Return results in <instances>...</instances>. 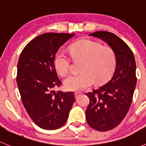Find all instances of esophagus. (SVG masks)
<instances>
[{"label":"esophagus","instance_id":"34e87169","mask_svg":"<svg viewBox=\"0 0 146 146\" xmlns=\"http://www.w3.org/2000/svg\"><path fill=\"white\" fill-rule=\"evenodd\" d=\"M80 92H76V93H75V98H76V99H78V98L80 96Z\"/></svg>","mask_w":146,"mask_h":146}]
</instances>
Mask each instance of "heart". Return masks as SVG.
<instances>
[{"instance_id": "heart-1", "label": "heart", "mask_w": 146, "mask_h": 146, "mask_svg": "<svg viewBox=\"0 0 146 146\" xmlns=\"http://www.w3.org/2000/svg\"><path fill=\"white\" fill-rule=\"evenodd\" d=\"M73 59H82L81 73L71 75L64 80V86L70 91H82L95 83L107 80L112 75L116 66V55L111 48L89 39H83L70 46ZM54 64L58 74L65 76L70 69V59L62 51L54 58Z\"/></svg>"}]
</instances>
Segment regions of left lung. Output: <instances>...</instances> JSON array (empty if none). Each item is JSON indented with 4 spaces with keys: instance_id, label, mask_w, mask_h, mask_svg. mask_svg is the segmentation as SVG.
Instances as JSON below:
<instances>
[{
    "instance_id": "1",
    "label": "left lung",
    "mask_w": 146,
    "mask_h": 146,
    "mask_svg": "<svg viewBox=\"0 0 146 146\" xmlns=\"http://www.w3.org/2000/svg\"><path fill=\"white\" fill-rule=\"evenodd\" d=\"M89 35L105 42L116 55V68L111 79L86 94L90 99L85 111L88 125L106 131L118 126L129 111L136 85V61L129 46L114 34L99 31Z\"/></svg>"
}]
</instances>
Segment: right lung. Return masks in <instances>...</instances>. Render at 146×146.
Here are the masks:
<instances>
[{"mask_svg": "<svg viewBox=\"0 0 146 146\" xmlns=\"http://www.w3.org/2000/svg\"><path fill=\"white\" fill-rule=\"evenodd\" d=\"M74 35H39L26 45L19 58L17 83L23 105L33 121L46 130L64 126L75 102L73 92L53 90L61 84L54 67V56Z\"/></svg>", "mask_w": 146, "mask_h": 146, "instance_id": "right-lung-1", "label": "right lung"}]
</instances>
